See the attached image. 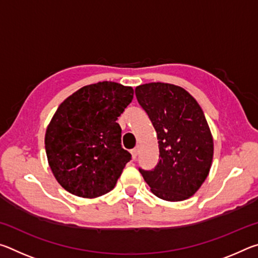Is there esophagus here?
Instances as JSON below:
<instances>
[{
	"label": "esophagus",
	"mask_w": 258,
	"mask_h": 258,
	"mask_svg": "<svg viewBox=\"0 0 258 258\" xmlns=\"http://www.w3.org/2000/svg\"><path fill=\"white\" fill-rule=\"evenodd\" d=\"M139 150H140V148L139 147H137V148H134V149L131 151V154H132V158H133V160H135L137 159V157H138V155H139Z\"/></svg>",
	"instance_id": "34e87169"
}]
</instances>
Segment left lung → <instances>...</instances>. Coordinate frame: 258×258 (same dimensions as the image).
<instances>
[{"label": "left lung", "mask_w": 258, "mask_h": 258, "mask_svg": "<svg viewBox=\"0 0 258 258\" xmlns=\"http://www.w3.org/2000/svg\"><path fill=\"white\" fill-rule=\"evenodd\" d=\"M135 95L156 130L159 161L139 168L152 194L182 202L199 190L211 169L214 142L203 109L183 87L168 83L137 86Z\"/></svg>", "instance_id": "obj_1"}]
</instances>
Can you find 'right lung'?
<instances>
[{
    "mask_svg": "<svg viewBox=\"0 0 258 258\" xmlns=\"http://www.w3.org/2000/svg\"><path fill=\"white\" fill-rule=\"evenodd\" d=\"M134 90L115 82L83 86L56 109L45 133V151L59 184L82 198L115 187L131 154L121 148L117 119Z\"/></svg>",
    "mask_w": 258,
    "mask_h": 258,
    "instance_id": "1",
    "label": "right lung"
}]
</instances>
